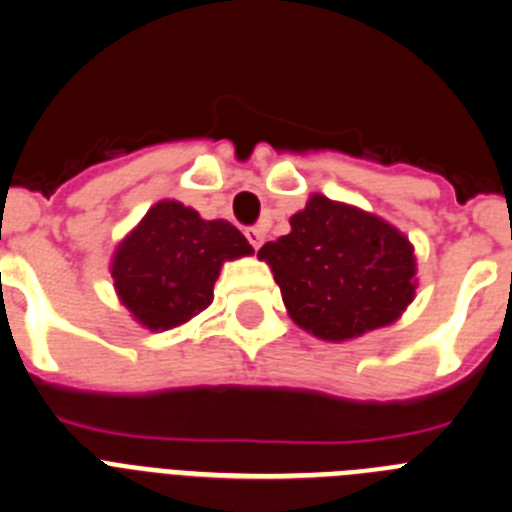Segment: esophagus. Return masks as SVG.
Wrapping results in <instances>:
<instances>
[{"label":"esophagus","mask_w":512,"mask_h":512,"mask_svg":"<svg viewBox=\"0 0 512 512\" xmlns=\"http://www.w3.org/2000/svg\"><path fill=\"white\" fill-rule=\"evenodd\" d=\"M247 239H250V245L255 247V250H260L262 242H265V232H262L260 227H252L247 229Z\"/></svg>","instance_id":"1"}]
</instances>
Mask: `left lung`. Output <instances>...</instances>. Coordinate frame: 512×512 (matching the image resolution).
<instances>
[{
	"label": "left lung",
	"mask_w": 512,
	"mask_h": 512,
	"mask_svg": "<svg viewBox=\"0 0 512 512\" xmlns=\"http://www.w3.org/2000/svg\"><path fill=\"white\" fill-rule=\"evenodd\" d=\"M273 270L285 311L324 342L390 326L416 298L411 239L359 206L308 196L290 232L257 252Z\"/></svg>",
	"instance_id": "1"
}]
</instances>
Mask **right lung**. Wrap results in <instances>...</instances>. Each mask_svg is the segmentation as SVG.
<instances>
[{
	"mask_svg": "<svg viewBox=\"0 0 512 512\" xmlns=\"http://www.w3.org/2000/svg\"><path fill=\"white\" fill-rule=\"evenodd\" d=\"M252 252L245 234L224 219L209 222L191 206L163 199L124 234L109 270L132 319L170 331L211 306L224 262Z\"/></svg>",
	"mask_w": 512,
	"mask_h": 512,
	"instance_id": "right-lung-1",
	"label": "right lung"
}]
</instances>
